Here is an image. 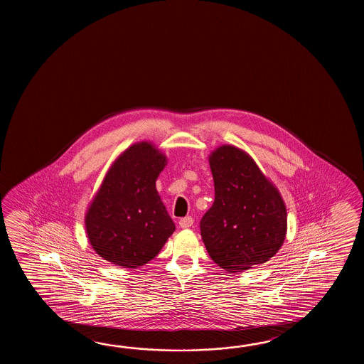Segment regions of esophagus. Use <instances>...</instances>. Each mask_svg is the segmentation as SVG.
<instances>
[{
	"label": "esophagus",
	"instance_id": "34e87169",
	"mask_svg": "<svg viewBox=\"0 0 364 364\" xmlns=\"http://www.w3.org/2000/svg\"><path fill=\"white\" fill-rule=\"evenodd\" d=\"M193 224V218L191 216L183 217V218H181L179 220V226L182 228V229H188V228H191Z\"/></svg>",
	"mask_w": 364,
	"mask_h": 364
}]
</instances>
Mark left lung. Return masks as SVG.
<instances>
[{"label":"left lung","instance_id":"obj_1","mask_svg":"<svg viewBox=\"0 0 364 364\" xmlns=\"http://www.w3.org/2000/svg\"><path fill=\"white\" fill-rule=\"evenodd\" d=\"M208 160L215 201L200 232L210 259L232 273L268 262L287 238V205L279 188L235 146L217 147Z\"/></svg>","mask_w":364,"mask_h":364}]
</instances>
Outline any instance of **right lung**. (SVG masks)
I'll use <instances>...</instances> for the list:
<instances>
[{
	"label": "right lung",
	"mask_w": 364,
	"mask_h": 364,
	"mask_svg": "<svg viewBox=\"0 0 364 364\" xmlns=\"http://www.w3.org/2000/svg\"><path fill=\"white\" fill-rule=\"evenodd\" d=\"M166 164V156L144 140L110 165L85 216L87 238L104 260L136 269L156 257L176 230L156 190Z\"/></svg>",
	"instance_id": "right-lung-1"
}]
</instances>
